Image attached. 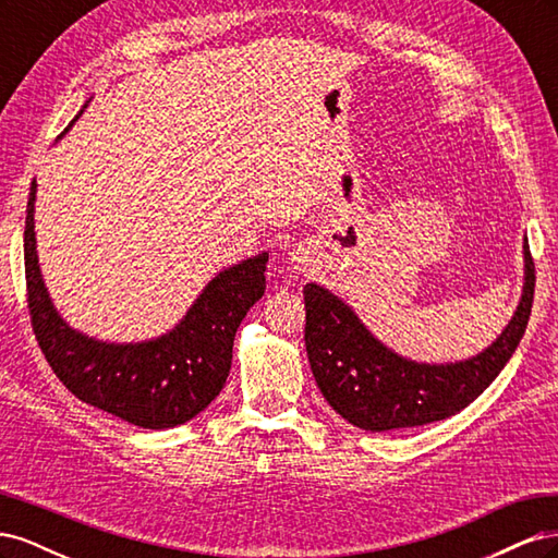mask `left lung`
<instances>
[{"mask_svg":"<svg viewBox=\"0 0 558 558\" xmlns=\"http://www.w3.org/2000/svg\"><path fill=\"white\" fill-rule=\"evenodd\" d=\"M526 286L510 326L477 359L418 365L396 356L369 335L342 300L316 283L302 289L307 310L305 347L314 379L330 408L365 430L433 424L465 410L484 393L529 326L535 265L526 242Z\"/></svg>","mask_w":558,"mask_h":558,"instance_id":"obj_1","label":"left lung"}]
</instances>
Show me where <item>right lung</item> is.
I'll list each match as a JSON object with an SVG mask.
<instances>
[{"label":"right lung","instance_id":"obj_1","mask_svg":"<svg viewBox=\"0 0 558 558\" xmlns=\"http://www.w3.org/2000/svg\"><path fill=\"white\" fill-rule=\"evenodd\" d=\"M35 197L37 183L32 181L23 240L27 310L58 379L78 400L134 426L160 430L191 421L221 393L228 379L234 332L265 293L267 253L211 279L181 324L160 340L95 342L74 332L50 305L37 265Z\"/></svg>","mask_w":558,"mask_h":558}]
</instances>
